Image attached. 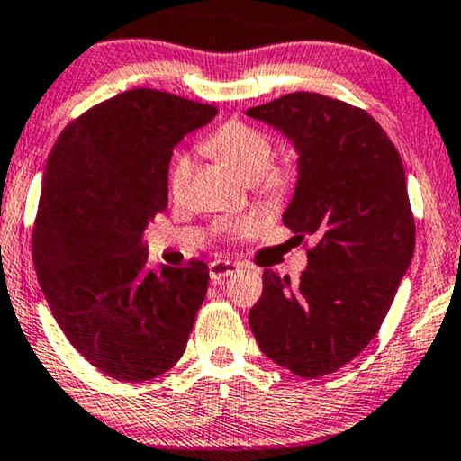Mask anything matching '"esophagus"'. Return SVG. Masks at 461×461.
<instances>
[{
  "label": "esophagus",
  "mask_w": 461,
  "mask_h": 461,
  "mask_svg": "<svg viewBox=\"0 0 461 461\" xmlns=\"http://www.w3.org/2000/svg\"><path fill=\"white\" fill-rule=\"evenodd\" d=\"M238 269H240L238 263L221 261V258H219V261H212V263L209 265V274H211V280H212V282H221L223 277L236 274Z\"/></svg>",
  "instance_id": "1"
}]
</instances>
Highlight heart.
<instances>
[{
  "instance_id": "b5f03b06",
  "label": "heart",
  "mask_w": 461,
  "mask_h": 461,
  "mask_svg": "<svg viewBox=\"0 0 461 461\" xmlns=\"http://www.w3.org/2000/svg\"><path fill=\"white\" fill-rule=\"evenodd\" d=\"M204 150L233 168L244 181H252L263 196L280 198L294 185L298 177V160L294 152L274 157V140L265 129L244 121H230L204 141ZM194 175V160L187 154L175 158L168 190L175 200L185 198ZM257 228V219H230L221 225L228 238H238Z\"/></svg>"
}]
</instances>
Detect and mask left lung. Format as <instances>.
Returning a JSON list of instances; mask_svg holds the SVG:
<instances>
[{"instance_id": "obj_1", "label": "left lung", "mask_w": 461, "mask_h": 461, "mask_svg": "<svg viewBox=\"0 0 461 461\" xmlns=\"http://www.w3.org/2000/svg\"><path fill=\"white\" fill-rule=\"evenodd\" d=\"M294 141L298 184L284 225L307 249L298 277L263 271L249 321L261 351L301 378L347 366L378 334L416 249L397 148L367 110L294 92L246 110Z\"/></svg>"}]
</instances>
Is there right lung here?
I'll use <instances>...</instances> for the list:
<instances>
[{
  "label": "right lung",
  "mask_w": 461,
  "mask_h": 461,
  "mask_svg": "<svg viewBox=\"0 0 461 461\" xmlns=\"http://www.w3.org/2000/svg\"><path fill=\"white\" fill-rule=\"evenodd\" d=\"M211 104L129 89L64 127L45 165L33 263L70 345L114 380L144 382L181 359L209 265L148 267L144 230L168 204V163Z\"/></svg>",
  "instance_id": "obj_1"
}]
</instances>
